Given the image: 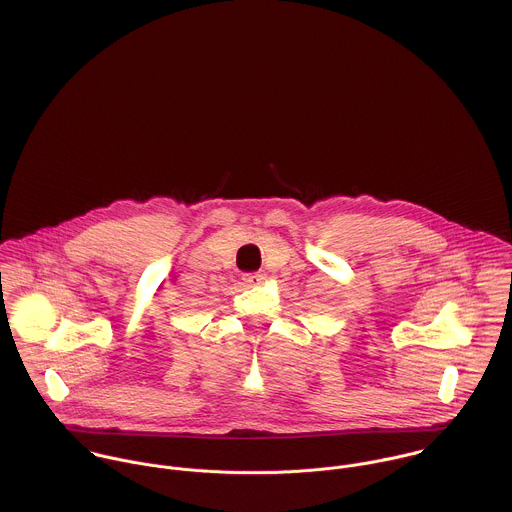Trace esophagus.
<instances>
[{
	"mask_svg": "<svg viewBox=\"0 0 512 512\" xmlns=\"http://www.w3.org/2000/svg\"><path fill=\"white\" fill-rule=\"evenodd\" d=\"M242 280H244V284H248V286H258V284H262V282L266 280V274H262V272H256V274H244V276H242Z\"/></svg>",
	"mask_w": 512,
	"mask_h": 512,
	"instance_id": "34e87169",
	"label": "esophagus"
}]
</instances>
